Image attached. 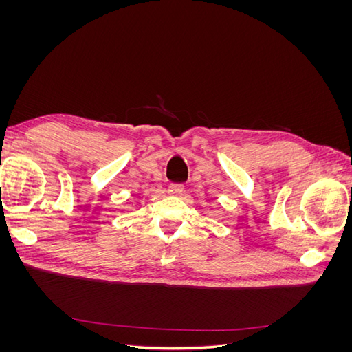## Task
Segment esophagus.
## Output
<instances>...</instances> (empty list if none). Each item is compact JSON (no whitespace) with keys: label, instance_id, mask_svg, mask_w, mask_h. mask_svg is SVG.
<instances>
[{"label":"esophagus","instance_id":"34e87169","mask_svg":"<svg viewBox=\"0 0 352 352\" xmlns=\"http://www.w3.org/2000/svg\"><path fill=\"white\" fill-rule=\"evenodd\" d=\"M182 192H184V185L182 184H170L168 185V194L180 195Z\"/></svg>","mask_w":352,"mask_h":352}]
</instances>
